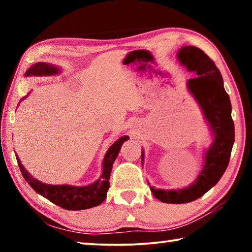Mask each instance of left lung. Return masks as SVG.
<instances>
[{"instance_id": "obj_1", "label": "left lung", "mask_w": 252, "mask_h": 252, "mask_svg": "<svg viewBox=\"0 0 252 252\" xmlns=\"http://www.w3.org/2000/svg\"><path fill=\"white\" fill-rule=\"evenodd\" d=\"M177 58L195 78L188 80L187 89L197 101L204 121L211 131L212 142L204 150L203 165L198 177L189 187L182 189H156L150 186L153 195L165 203H188L208 192L216 186L228 167L234 142V125L231 118V102L223 87V79L215 62L199 48L182 46ZM144 152L141 153L143 165Z\"/></svg>"}]
</instances>
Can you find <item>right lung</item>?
<instances>
[{
    "instance_id": "obj_1",
    "label": "right lung",
    "mask_w": 252,
    "mask_h": 252,
    "mask_svg": "<svg viewBox=\"0 0 252 252\" xmlns=\"http://www.w3.org/2000/svg\"><path fill=\"white\" fill-rule=\"evenodd\" d=\"M60 72H61V67L58 65L39 62L35 63L25 72V76H49L59 74ZM27 96L22 97V100H24ZM127 139H129L127 135L121 136L108 149L103 161H102L101 177L96 181L88 186L79 187L70 185H48V183L41 182L37 179L33 178L27 171V169L21 163V160L18 156H16V160H18L22 176L35 192L50 200L51 202L57 204V206L65 209V210H84V209L99 206L104 201V199L106 198V192H108L110 187L109 180L113 162L117 159L123 142L126 141Z\"/></svg>"
}]
</instances>
